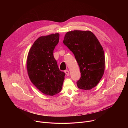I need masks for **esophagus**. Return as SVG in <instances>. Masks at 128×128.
Wrapping results in <instances>:
<instances>
[{"label":"esophagus","mask_w":128,"mask_h":128,"mask_svg":"<svg viewBox=\"0 0 128 128\" xmlns=\"http://www.w3.org/2000/svg\"><path fill=\"white\" fill-rule=\"evenodd\" d=\"M65 73H66V75H67V76H69L70 74H69V71L68 70H65Z\"/></svg>","instance_id":"esophagus-1"}]
</instances>
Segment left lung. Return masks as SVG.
<instances>
[{
    "mask_svg": "<svg viewBox=\"0 0 128 128\" xmlns=\"http://www.w3.org/2000/svg\"><path fill=\"white\" fill-rule=\"evenodd\" d=\"M63 43L73 53L80 67L78 87L89 90L96 87L104 74L105 64L103 48L97 37L89 30H74L66 33Z\"/></svg>",
    "mask_w": 128,
    "mask_h": 128,
    "instance_id": "left-lung-1",
    "label": "left lung"
}]
</instances>
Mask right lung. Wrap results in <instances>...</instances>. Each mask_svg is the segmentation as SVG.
I'll list each match as a JSON object with an SVG mask.
<instances>
[{
  "label": "right lung",
  "mask_w": 128,
  "mask_h": 128,
  "mask_svg": "<svg viewBox=\"0 0 128 128\" xmlns=\"http://www.w3.org/2000/svg\"><path fill=\"white\" fill-rule=\"evenodd\" d=\"M59 40V34H51L37 39L27 59V70L33 85L42 93L53 96L62 88L65 74L60 71L53 51Z\"/></svg>",
  "instance_id": "add662e5"
}]
</instances>
